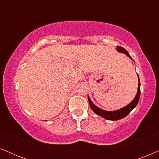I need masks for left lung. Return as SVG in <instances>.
I'll return each instance as SVG.
<instances>
[{
	"instance_id": "left-lung-1",
	"label": "left lung",
	"mask_w": 159,
	"mask_h": 159,
	"mask_svg": "<svg viewBox=\"0 0 159 159\" xmlns=\"http://www.w3.org/2000/svg\"><path fill=\"white\" fill-rule=\"evenodd\" d=\"M116 48H117L116 50L119 52L125 53V55H127L128 56V57L132 58L131 56H129V53H128V52L126 51L124 48L120 47V46H116ZM140 80H139L138 93H137L135 98H134V100L131 102V103L128 104V105L127 106H125V107L121 108V109L114 111H104L103 109H101V108L98 107H97V106H95L92 101H91V100L90 99V98L89 97H88V101H89V103H90L91 109L93 111V112H95V114L98 115V116H102L103 118L108 119V120L115 121V120H119V119H123L124 117L127 116V115L130 113V111H131L137 106V104H138L139 101V99H140Z\"/></svg>"
}]
</instances>
